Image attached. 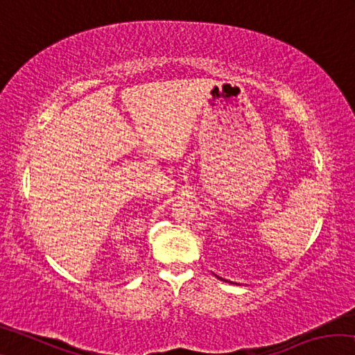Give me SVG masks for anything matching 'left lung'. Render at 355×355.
Instances as JSON below:
<instances>
[{
  "mask_svg": "<svg viewBox=\"0 0 355 355\" xmlns=\"http://www.w3.org/2000/svg\"><path fill=\"white\" fill-rule=\"evenodd\" d=\"M216 275V274H214ZM216 277H218L219 280H222V282H230V280H225V279H222V277H219V275H216ZM230 284H233V282H230Z\"/></svg>",
  "mask_w": 355,
  "mask_h": 355,
  "instance_id": "obj_1",
  "label": "left lung"
}]
</instances>
